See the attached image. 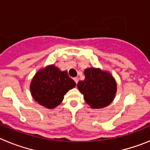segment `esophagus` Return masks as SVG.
<instances>
[{
    "instance_id": "esophagus-1",
    "label": "esophagus",
    "mask_w": 150,
    "mask_h": 150,
    "mask_svg": "<svg viewBox=\"0 0 150 150\" xmlns=\"http://www.w3.org/2000/svg\"><path fill=\"white\" fill-rule=\"evenodd\" d=\"M74 81H75V83H76V84H77L78 81H79V79H78V77H74Z\"/></svg>"
}]
</instances>
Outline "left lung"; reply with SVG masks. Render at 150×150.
Masks as SVG:
<instances>
[{"mask_svg":"<svg viewBox=\"0 0 150 150\" xmlns=\"http://www.w3.org/2000/svg\"><path fill=\"white\" fill-rule=\"evenodd\" d=\"M85 79L79 81L77 87L84 100L93 109L103 108L112 103L116 93V83L113 76L99 68H87Z\"/></svg>","mask_w":150,"mask_h":150,"instance_id":"1","label":"left lung"}]
</instances>
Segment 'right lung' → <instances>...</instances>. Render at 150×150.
<instances>
[{
	"mask_svg": "<svg viewBox=\"0 0 150 150\" xmlns=\"http://www.w3.org/2000/svg\"><path fill=\"white\" fill-rule=\"evenodd\" d=\"M75 86L76 83L67 71L50 65L37 72L31 80L30 90L35 101L48 109H53L62 103L64 95Z\"/></svg>",
	"mask_w": 150,
	"mask_h": 150,
	"instance_id": "1",
	"label": "right lung"
}]
</instances>
